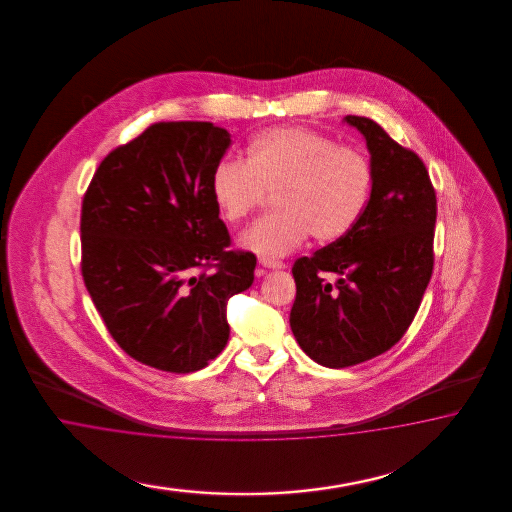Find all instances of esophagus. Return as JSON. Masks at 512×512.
Returning a JSON list of instances; mask_svg holds the SVG:
<instances>
[{
	"instance_id": "1",
	"label": "esophagus",
	"mask_w": 512,
	"mask_h": 512,
	"mask_svg": "<svg viewBox=\"0 0 512 512\" xmlns=\"http://www.w3.org/2000/svg\"><path fill=\"white\" fill-rule=\"evenodd\" d=\"M259 264H261L263 268H285V266H287L283 261H279V259H272V257H261V259H259Z\"/></svg>"
}]
</instances>
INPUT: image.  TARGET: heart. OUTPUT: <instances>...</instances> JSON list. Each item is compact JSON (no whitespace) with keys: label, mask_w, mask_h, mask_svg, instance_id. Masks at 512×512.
<instances>
[{"label":"heart","mask_w":512,"mask_h":512,"mask_svg":"<svg viewBox=\"0 0 512 512\" xmlns=\"http://www.w3.org/2000/svg\"><path fill=\"white\" fill-rule=\"evenodd\" d=\"M373 187L370 157L306 127L281 125L249 142L246 159H221L210 191L227 223H240L274 193L276 210L242 234L263 257L295 251L313 236L328 244L351 233Z\"/></svg>","instance_id":"obj_1"}]
</instances>
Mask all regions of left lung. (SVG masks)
<instances>
[{
  "mask_svg": "<svg viewBox=\"0 0 512 512\" xmlns=\"http://www.w3.org/2000/svg\"><path fill=\"white\" fill-rule=\"evenodd\" d=\"M372 154V195L351 233L293 264L302 351L347 368L402 340L434 272L435 189L424 161L370 118L345 116Z\"/></svg>",
  "mask_w": 512,
  "mask_h": 512,
  "instance_id": "1",
  "label": "left lung"
}]
</instances>
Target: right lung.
Listing matches in <instances>:
<instances>
[{
	"label": "right lung",
	"mask_w": 512,
	"mask_h": 512,
	"mask_svg": "<svg viewBox=\"0 0 512 512\" xmlns=\"http://www.w3.org/2000/svg\"><path fill=\"white\" fill-rule=\"evenodd\" d=\"M231 139L212 122H157L114 148L82 199L80 270L114 341L146 366L202 370L229 340V298L257 257L231 249L210 191Z\"/></svg>",
	"instance_id": "1"
}]
</instances>
